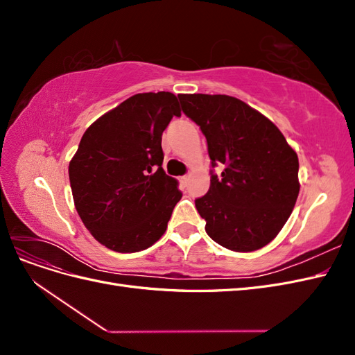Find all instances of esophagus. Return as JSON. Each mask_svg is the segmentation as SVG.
Wrapping results in <instances>:
<instances>
[{"label": "esophagus", "instance_id": "1", "mask_svg": "<svg viewBox=\"0 0 355 355\" xmlns=\"http://www.w3.org/2000/svg\"><path fill=\"white\" fill-rule=\"evenodd\" d=\"M188 180H189V176H188V175H185V176H182V178H180L182 185H187V184H188Z\"/></svg>", "mask_w": 355, "mask_h": 355}]
</instances>
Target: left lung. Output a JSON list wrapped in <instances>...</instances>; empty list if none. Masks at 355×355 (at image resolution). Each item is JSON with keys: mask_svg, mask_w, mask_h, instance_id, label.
<instances>
[{"mask_svg": "<svg viewBox=\"0 0 355 355\" xmlns=\"http://www.w3.org/2000/svg\"><path fill=\"white\" fill-rule=\"evenodd\" d=\"M206 136L210 188L196 200L206 232L234 252H253L282 231L299 194V161L277 125L227 94H178ZM224 166L218 177L212 168Z\"/></svg>", "mask_w": 355, "mask_h": 355, "instance_id": "8db88e82", "label": "left lung"}]
</instances>
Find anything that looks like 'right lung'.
<instances>
[{"mask_svg": "<svg viewBox=\"0 0 355 355\" xmlns=\"http://www.w3.org/2000/svg\"><path fill=\"white\" fill-rule=\"evenodd\" d=\"M180 116L170 92L139 93L98 118L69 163L72 197L83 223L108 249H148L166 232L182 192L163 170L161 136Z\"/></svg>", "mask_w": 355, "mask_h": 355, "instance_id": "obj_1", "label": "right lung"}]
</instances>
